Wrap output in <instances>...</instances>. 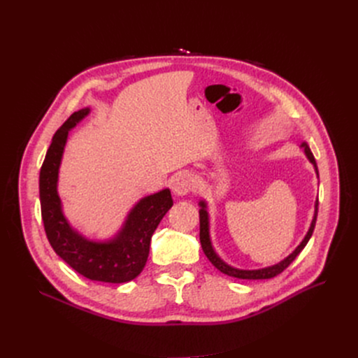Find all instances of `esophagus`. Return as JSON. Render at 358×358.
I'll list each match as a JSON object with an SVG mask.
<instances>
[{"mask_svg": "<svg viewBox=\"0 0 358 358\" xmlns=\"http://www.w3.org/2000/svg\"><path fill=\"white\" fill-rule=\"evenodd\" d=\"M196 187V178L193 177L192 173L189 171H182L178 173L174 178H173V192L177 196H185L189 194L190 192L194 190Z\"/></svg>", "mask_w": 358, "mask_h": 358, "instance_id": "34e87169", "label": "esophagus"}]
</instances>
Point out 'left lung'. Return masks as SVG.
I'll return each instance as SVG.
<instances>
[{"label":"left lung","instance_id":"obj_1","mask_svg":"<svg viewBox=\"0 0 358 358\" xmlns=\"http://www.w3.org/2000/svg\"><path fill=\"white\" fill-rule=\"evenodd\" d=\"M300 146L303 148L305 150V155L306 158L309 159V162L313 165L315 168V173L319 178V173H317V165H316V161L313 158V154L310 152V148L308 146L306 142H302L300 143ZM199 206H200V210H199V215H200V243H201V248L206 254V257L209 258V261L212 262V264L223 274L227 275H231V277H236V278H242V280H264V278H273L275 277L277 274H280L281 271H285L292 262L293 259L302 252V250L306 247V243L309 242L312 234H313V229H315V223H316V216H317V200L315 201V213H313V219L310 222V227H309V231L308 234L305 235V238L302 239V242L299 243V245L296 247V250L287 255L285 259H281L280 262H277V264L274 266H270V267H264V268H258V270H241V268H235L229 264H227L215 251L213 245H212V239H210V222H209V213H208V203H206L204 200H200L199 201Z\"/></svg>","mask_w":358,"mask_h":358}]
</instances>
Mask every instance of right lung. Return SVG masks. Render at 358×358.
<instances>
[{
    "instance_id": "obj_1",
    "label": "right lung",
    "mask_w": 358,
    "mask_h": 358,
    "mask_svg": "<svg viewBox=\"0 0 358 358\" xmlns=\"http://www.w3.org/2000/svg\"><path fill=\"white\" fill-rule=\"evenodd\" d=\"M88 115V107L75 111L52 138L39 177L42 219L52 248L69 267L94 281L126 283L143 270L150 238L174 203L169 189L141 199L127 213L120 231L106 241L88 239L71 227L58 194L59 166L69 130Z\"/></svg>"
}]
</instances>
